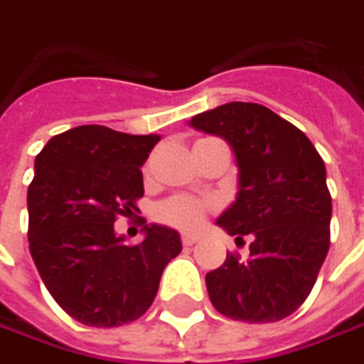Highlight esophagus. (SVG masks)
I'll use <instances>...</instances> for the list:
<instances>
[{"label": "esophagus", "mask_w": 364, "mask_h": 364, "mask_svg": "<svg viewBox=\"0 0 364 364\" xmlns=\"http://www.w3.org/2000/svg\"><path fill=\"white\" fill-rule=\"evenodd\" d=\"M199 240H201V237H199L197 233H183L181 235L183 245H193V244H197Z\"/></svg>", "instance_id": "esophagus-1"}]
</instances>
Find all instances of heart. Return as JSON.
Segmentation results:
<instances>
[{"label":"heart","instance_id":"1","mask_svg":"<svg viewBox=\"0 0 364 364\" xmlns=\"http://www.w3.org/2000/svg\"><path fill=\"white\" fill-rule=\"evenodd\" d=\"M207 209H209V203L205 199L191 197V195H177V197L167 199L165 203H161L157 213L159 218L169 225L181 228V230H193L197 225H201Z\"/></svg>","mask_w":364,"mask_h":364}]
</instances>
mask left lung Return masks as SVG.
<instances>
[{
	"label": "left lung",
	"instance_id": "8db88e82",
	"mask_svg": "<svg viewBox=\"0 0 364 364\" xmlns=\"http://www.w3.org/2000/svg\"><path fill=\"white\" fill-rule=\"evenodd\" d=\"M189 124L221 136L237 165V193L218 225L235 242L250 235V256L228 252L205 276L211 304L244 322L290 316L310 294L331 245L332 199L324 161L304 132L269 108L228 102Z\"/></svg>",
	"mask_w": 364,
	"mask_h": 364
}]
</instances>
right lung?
<instances>
[{
	"mask_svg": "<svg viewBox=\"0 0 364 364\" xmlns=\"http://www.w3.org/2000/svg\"><path fill=\"white\" fill-rule=\"evenodd\" d=\"M159 141L84 124L52 136L36 157L30 254L52 298L86 326L143 316L163 269L181 252L179 232L165 225H144L136 245L114 232L117 215H131L143 197L141 167Z\"/></svg>",
	"mask_w": 364,
	"mask_h": 364,
	"instance_id": "obj_1",
	"label": "right lung"
}]
</instances>
